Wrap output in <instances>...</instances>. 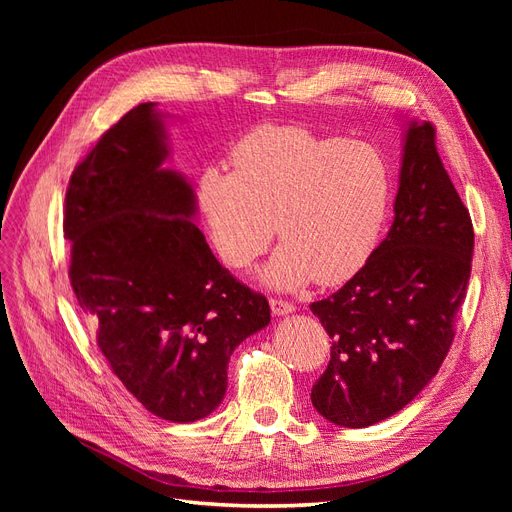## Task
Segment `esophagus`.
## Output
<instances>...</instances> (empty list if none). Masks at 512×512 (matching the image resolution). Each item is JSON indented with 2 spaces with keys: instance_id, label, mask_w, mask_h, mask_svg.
I'll return each instance as SVG.
<instances>
[{
  "instance_id": "34e87169",
  "label": "esophagus",
  "mask_w": 512,
  "mask_h": 512,
  "mask_svg": "<svg viewBox=\"0 0 512 512\" xmlns=\"http://www.w3.org/2000/svg\"><path fill=\"white\" fill-rule=\"evenodd\" d=\"M269 305H271V312H273L275 316H288V314H292V312H297V307H294L290 301L271 299Z\"/></svg>"
}]
</instances>
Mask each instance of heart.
<instances>
[{"label": "heart", "mask_w": 512, "mask_h": 512, "mask_svg": "<svg viewBox=\"0 0 512 512\" xmlns=\"http://www.w3.org/2000/svg\"><path fill=\"white\" fill-rule=\"evenodd\" d=\"M232 166H207L198 205L213 250L245 269L284 239L260 280L294 290L346 282L374 252L393 196L391 166L371 143L265 126L232 149Z\"/></svg>", "instance_id": "1"}]
</instances>
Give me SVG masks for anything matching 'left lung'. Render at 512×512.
<instances>
[{"label": "left lung", "instance_id": "1", "mask_svg": "<svg viewBox=\"0 0 512 512\" xmlns=\"http://www.w3.org/2000/svg\"><path fill=\"white\" fill-rule=\"evenodd\" d=\"M401 143L389 235L350 282L309 305L331 337L312 404L350 429L397 414L438 374L472 271V220L442 166L436 130L412 119Z\"/></svg>", "mask_w": 512, "mask_h": 512}]
</instances>
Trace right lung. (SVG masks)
Segmentation results:
<instances>
[{
	"label": "right lung",
	"instance_id": "obj_1",
	"mask_svg": "<svg viewBox=\"0 0 512 512\" xmlns=\"http://www.w3.org/2000/svg\"><path fill=\"white\" fill-rule=\"evenodd\" d=\"M166 117L134 106L74 168L64 235L70 282L123 386L164 421L194 423L222 404L235 348L271 322L194 224L192 183L166 168Z\"/></svg>",
	"mask_w": 512,
	"mask_h": 512
}]
</instances>
